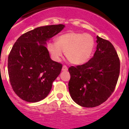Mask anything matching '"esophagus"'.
Here are the masks:
<instances>
[{"label":"esophagus","instance_id":"esophagus-1","mask_svg":"<svg viewBox=\"0 0 129 129\" xmlns=\"http://www.w3.org/2000/svg\"><path fill=\"white\" fill-rule=\"evenodd\" d=\"M62 70V71H67L68 70V68H67V67L66 66H63Z\"/></svg>","mask_w":129,"mask_h":129}]
</instances>
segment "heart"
I'll return each instance as SVG.
<instances>
[{
    "instance_id": "1",
    "label": "heart",
    "mask_w": 129,
    "mask_h": 129,
    "mask_svg": "<svg viewBox=\"0 0 129 129\" xmlns=\"http://www.w3.org/2000/svg\"><path fill=\"white\" fill-rule=\"evenodd\" d=\"M95 48V40L90 34L68 32L56 37V42H49L48 50L51 58L60 60L65 52L66 57L72 63L81 65L88 61Z\"/></svg>"
}]
</instances>
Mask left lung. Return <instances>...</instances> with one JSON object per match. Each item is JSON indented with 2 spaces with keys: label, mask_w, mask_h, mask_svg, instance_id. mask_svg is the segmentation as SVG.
<instances>
[{
  "label": "left lung",
  "mask_w": 129,
  "mask_h": 129,
  "mask_svg": "<svg viewBox=\"0 0 129 129\" xmlns=\"http://www.w3.org/2000/svg\"><path fill=\"white\" fill-rule=\"evenodd\" d=\"M96 42V51L88 62L69 68L71 97L85 108L104 103L113 92L120 74V60L113 45L99 36Z\"/></svg>",
  "instance_id": "obj_1"
}]
</instances>
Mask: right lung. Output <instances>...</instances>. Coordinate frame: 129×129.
<instances>
[{
  "label": "right lung",
  "mask_w": 129,
  "mask_h": 129,
  "mask_svg": "<svg viewBox=\"0 0 129 129\" xmlns=\"http://www.w3.org/2000/svg\"><path fill=\"white\" fill-rule=\"evenodd\" d=\"M64 25L40 26L21 35L8 56V74L14 92L23 101L37 103L51 91L62 65L52 60L46 48Z\"/></svg>",
  "instance_id": "1"
}]
</instances>
